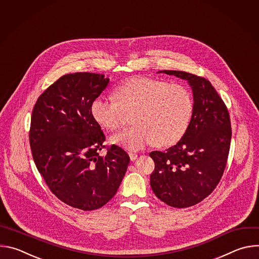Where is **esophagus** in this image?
Returning a JSON list of instances; mask_svg holds the SVG:
<instances>
[{
  "instance_id": "34e87169",
  "label": "esophagus",
  "mask_w": 259,
  "mask_h": 259,
  "mask_svg": "<svg viewBox=\"0 0 259 259\" xmlns=\"http://www.w3.org/2000/svg\"><path fill=\"white\" fill-rule=\"evenodd\" d=\"M129 157H130V160H131V161H135V160L137 159L138 155H137L136 153H132V152H130V153H129Z\"/></svg>"
}]
</instances>
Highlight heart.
<instances>
[{
	"label": "heart",
	"instance_id": "b5f03b06",
	"mask_svg": "<svg viewBox=\"0 0 259 259\" xmlns=\"http://www.w3.org/2000/svg\"><path fill=\"white\" fill-rule=\"evenodd\" d=\"M115 98L99 96L91 104L94 120L113 131L124 122L126 113L133 112V126L112 137L116 144L137 151L145 145L169 146L186 134L194 113V97L180 84L147 77H134L115 92Z\"/></svg>",
	"mask_w": 259,
	"mask_h": 259
}]
</instances>
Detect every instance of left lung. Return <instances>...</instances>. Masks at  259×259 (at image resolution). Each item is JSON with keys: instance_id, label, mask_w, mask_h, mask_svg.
Segmentation results:
<instances>
[{"instance_id": "left-lung-1", "label": "left lung", "mask_w": 259, "mask_h": 259, "mask_svg": "<svg viewBox=\"0 0 259 259\" xmlns=\"http://www.w3.org/2000/svg\"><path fill=\"white\" fill-rule=\"evenodd\" d=\"M161 72L189 81L194 113L186 134L175 145L150 153L155 162L151 187L167 205L187 208L206 199L224 175L232 139L231 118L207 79L179 70Z\"/></svg>"}]
</instances>
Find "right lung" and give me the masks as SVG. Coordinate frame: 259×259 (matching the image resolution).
<instances>
[{
    "label": "right lung",
    "instance_id": "add662e5",
    "mask_svg": "<svg viewBox=\"0 0 259 259\" xmlns=\"http://www.w3.org/2000/svg\"><path fill=\"white\" fill-rule=\"evenodd\" d=\"M107 85L99 73H68L39 96L31 113L29 144L38 171L56 198L84 211L116 195L130 161L122 147L103 144L105 135L91 114Z\"/></svg>",
    "mask_w": 259,
    "mask_h": 259
}]
</instances>
